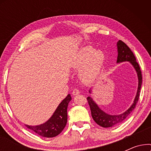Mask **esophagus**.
Returning <instances> with one entry per match:
<instances>
[{"mask_svg":"<svg viewBox=\"0 0 151 151\" xmlns=\"http://www.w3.org/2000/svg\"><path fill=\"white\" fill-rule=\"evenodd\" d=\"M72 94H73V96H77V95H79V94H80L79 90H78V89H76V88H75V89L73 90V92H72Z\"/></svg>","mask_w":151,"mask_h":151,"instance_id":"1","label":"esophagus"}]
</instances>
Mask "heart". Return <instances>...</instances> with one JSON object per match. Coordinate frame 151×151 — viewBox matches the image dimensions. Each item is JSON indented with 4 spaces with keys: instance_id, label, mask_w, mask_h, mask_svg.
I'll return each instance as SVG.
<instances>
[{
    "instance_id": "b5f03b06",
    "label": "heart",
    "mask_w": 151,
    "mask_h": 151,
    "mask_svg": "<svg viewBox=\"0 0 151 151\" xmlns=\"http://www.w3.org/2000/svg\"><path fill=\"white\" fill-rule=\"evenodd\" d=\"M105 55L102 51L92 47H85L80 50L72 62V67L78 69L82 66L79 75L82 80L90 82L98 77L104 63Z\"/></svg>"
}]
</instances>
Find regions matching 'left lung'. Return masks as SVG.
I'll return each instance as SVG.
<instances>
[{"mask_svg":"<svg viewBox=\"0 0 151 151\" xmlns=\"http://www.w3.org/2000/svg\"><path fill=\"white\" fill-rule=\"evenodd\" d=\"M117 53H118L117 63H122V62H129L133 65L137 74L138 88L137 94H136L133 104L125 112L119 115H110L105 113L104 111H103L102 109H100V107L95 102V101L93 100L92 98H91L90 96L88 97L87 100L88 105L90 106L93 119L98 125L104 128L116 127V126H118L122 123L127 119V117L130 115V113L135 108L137 101L139 100L140 89H141L142 82L141 70H140L139 65H138L137 61H136V58L133 53L132 52L129 47L122 40H119L117 42ZM89 93H91V89L89 90Z\"/></svg>","mask_w":151,"mask_h":151,"instance_id":"left-lung-1","label":"left lung"}]
</instances>
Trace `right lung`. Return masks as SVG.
<instances>
[{"label":"right lung","instance_id":"add662e5","mask_svg":"<svg viewBox=\"0 0 151 151\" xmlns=\"http://www.w3.org/2000/svg\"><path fill=\"white\" fill-rule=\"evenodd\" d=\"M71 100V95L69 94L55 109L50 118L46 122L37 126H25L28 129L34 131L39 135L45 137H53L59 135L65 129L67 122V107Z\"/></svg>","mask_w":151,"mask_h":151}]
</instances>
